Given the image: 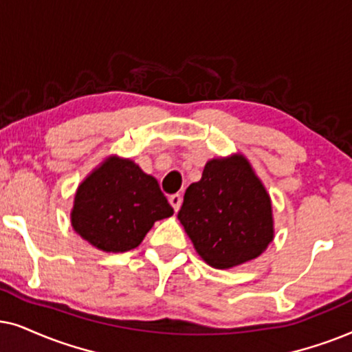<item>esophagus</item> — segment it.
<instances>
[{
	"mask_svg": "<svg viewBox=\"0 0 352 352\" xmlns=\"http://www.w3.org/2000/svg\"><path fill=\"white\" fill-rule=\"evenodd\" d=\"M182 201H184V199H182V195H179V193L172 195L170 198H168V203L172 204V208H173V210H175V212H177V210L180 209V206H182Z\"/></svg>",
	"mask_w": 352,
	"mask_h": 352,
	"instance_id": "1",
	"label": "esophagus"
}]
</instances>
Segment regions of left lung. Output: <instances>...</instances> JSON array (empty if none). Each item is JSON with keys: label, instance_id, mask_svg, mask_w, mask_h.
<instances>
[{"label": "left lung", "instance_id": "obj_1", "mask_svg": "<svg viewBox=\"0 0 352 352\" xmlns=\"http://www.w3.org/2000/svg\"><path fill=\"white\" fill-rule=\"evenodd\" d=\"M179 220L215 269L254 259L274 240L270 198L243 156L206 164L201 180L185 191Z\"/></svg>", "mask_w": 352, "mask_h": 352}]
</instances>
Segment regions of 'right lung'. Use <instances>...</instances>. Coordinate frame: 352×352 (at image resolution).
I'll use <instances>...</instances> for the list:
<instances>
[{
    "label": "right lung",
    "instance_id": "right-lung-1",
    "mask_svg": "<svg viewBox=\"0 0 352 352\" xmlns=\"http://www.w3.org/2000/svg\"><path fill=\"white\" fill-rule=\"evenodd\" d=\"M172 206L157 180L129 159L109 157L78 186L70 214L74 230L107 252L137 248Z\"/></svg>",
    "mask_w": 352,
    "mask_h": 352
}]
</instances>
